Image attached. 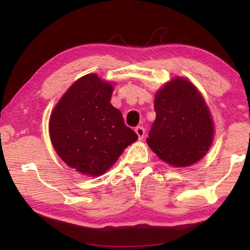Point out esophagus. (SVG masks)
<instances>
[{"instance_id":"esophagus-1","label":"esophagus","mask_w":250,"mask_h":250,"mask_svg":"<svg viewBox=\"0 0 250 250\" xmlns=\"http://www.w3.org/2000/svg\"><path fill=\"white\" fill-rule=\"evenodd\" d=\"M135 133L138 134V138H139V140H142L143 138H145V133H146V130H145V128H143V126H137V128H135Z\"/></svg>"}]
</instances>
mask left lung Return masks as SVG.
<instances>
[{"label": "left lung", "mask_w": 250, "mask_h": 250, "mask_svg": "<svg viewBox=\"0 0 250 250\" xmlns=\"http://www.w3.org/2000/svg\"><path fill=\"white\" fill-rule=\"evenodd\" d=\"M156 118L146 142L159 158L176 167L200 161L213 142L214 124L200 91L188 79L164 84L154 99Z\"/></svg>", "instance_id": "8db88e82"}]
</instances>
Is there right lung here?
<instances>
[{"mask_svg": "<svg viewBox=\"0 0 250 250\" xmlns=\"http://www.w3.org/2000/svg\"><path fill=\"white\" fill-rule=\"evenodd\" d=\"M113 86L96 74L79 78L67 90L49 119L55 151L67 166L84 175L109 170L138 140L122 113L110 104Z\"/></svg>", "mask_w": 250, "mask_h": 250, "instance_id": "obj_1", "label": "right lung"}]
</instances>
